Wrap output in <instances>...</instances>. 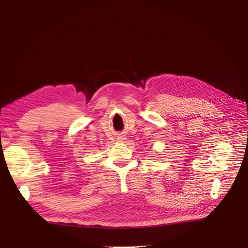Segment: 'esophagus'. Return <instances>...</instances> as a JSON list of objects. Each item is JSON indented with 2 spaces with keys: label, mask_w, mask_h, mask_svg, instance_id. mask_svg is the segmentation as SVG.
Segmentation results:
<instances>
[{
  "label": "esophagus",
  "mask_w": 248,
  "mask_h": 248,
  "mask_svg": "<svg viewBox=\"0 0 248 248\" xmlns=\"http://www.w3.org/2000/svg\"><path fill=\"white\" fill-rule=\"evenodd\" d=\"M120 140H125V138H123V137H121V139H120Z\"/></svg>",
  "instance_id": "1"
}]
</instances>
